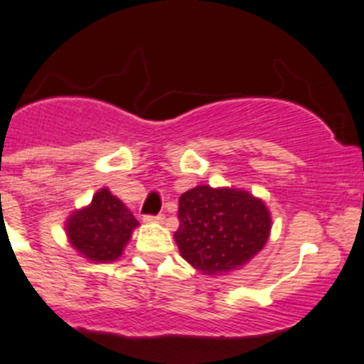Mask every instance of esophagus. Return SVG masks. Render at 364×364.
<instances>
[{
	"label": "esophagus",
	"mask_w": 364,
	"mask_h": 364,
	"mask_svg": "<svg viewBox=\"0 0 364 364\" xmlns=\"http://www.w3.org/2000/svg\"><path fill=\"white\" fill-rule=\"evenodd\" d=\"M163 219H165V215H161V213H159V215H145L144 217L145 223H163Z\"/></svg>",
	"instance_id": "esophagus-1"
}]
</instances>
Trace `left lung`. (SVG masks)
Wrapping results in <instances>:
<instances>
[{
	"label": "left lung",
	"instance_id": "left-lung-1",
	"mask_svg": "<svg viewBox=\"0 0 364 364\" xmlns=\"http://www.w3.org/2000/svg\"><path fill=\"white\" fill-rule=\"evenodd\" d=\"M179 253L203 274H224L246 266L269 239L266 205L235 188L199 185L179 198Z\"/></svg>",
	"mask_w": 364,
	"mask_h": 364
}]
</instances>
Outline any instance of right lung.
I'll use <instances>...</instances> for the list:
<instances>
[{
	"mask_svg": "<svg viewBox=\"0 0 364 364\" xmlns=\"http://www.w3.org/2000/svg\"><path fill=\"white\" fill-rule=\"evenodd\" d=\"M136 226L138 220L124 203L107 188H102L95 193L90 206L68 219L66 230L70 242L84 257L93 262H113L122 255Z\"/></svg>",
	"mask_w": 364,
	"mask_h": 364,
	"instance_id": "1",
	"label": "right lung"
}]
</instances>
